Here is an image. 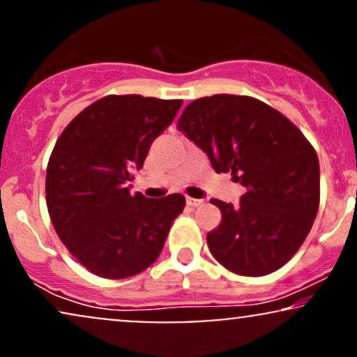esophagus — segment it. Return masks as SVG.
Segmentation results:
<instances>
[{"mask_svg": "<svg viewBox=\"0 0 357 357\" xmlns=\"http://www.w3.org/2000/svg\"><path fill=\"white\" fill-rule=\"evenodd\" d=\"M187 205L200 206V205H204V199H192V197H187Z\"/></svg>", "mask_w": 357, "mask_h": 357, "instance_id": "obj_1", "label": "esophagus"}]
</instances>
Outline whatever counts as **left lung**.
Segmentation results:
<instances>
[{
  "instance_id": "8db88e82",
  "label": "left lung",
  "mask_w": 357,
  "mask_h": 357,
  "mask_svg": "<svg viewBox=\"0 0 357 357\" xmlns=\"http://www.w3.org/2000/svg\"><path fill=\"white\" fill-rule=\"evenodd\" d=\"M177 129L208 155L217 174L245 187L240 204L212 199L222 223L206 235L220 265L265 276L293 258L319 206L313 145L283 114L248 96L217 94L190 102Z\"/></svg>"
}]
</instances>
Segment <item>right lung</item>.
<instances>
[{
	"label": "right lung",
	"mask_w": 357,
	"mask_h": 357,
	"mask_svg": "<svg viewBox=\"0 0 357 357\" xmlns=\"http://www.w3.org/2000/svg\"><path fill=\"white\" fill-rule=\"evenodd\" d=\"M183 100L105 96L69 122L46 170L52 227L74 258L94 275L122 280L158 258L185 197L147 199L129 190L153 140Z\"/></svg>",
	"instance_id": "right-lung-1"
}]
</instances>
